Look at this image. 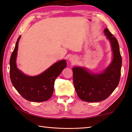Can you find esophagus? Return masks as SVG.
Returning <instances> with one entry per match:
<instances>
[{
    "label": "esophagus",
    "instance_id": "obj_1",
    "mask_svg": "<svg viewBox=\"0 0 132 132\" xmlns=\"http://www.w3.org/2000/svg\"><path fill=\"white\" fill-rule=\"evenodd\" d=\"M70 61H72V60H70Z\"/></svg>",
    "mask_w": 132,
    "mask_h": 132
}]
</instances>
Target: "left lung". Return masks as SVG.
<instances>
[{"label": "left lung", "mask_w": 132, "mask_h": 132, "mask_svg": "<svg viewBox=\"0 0 132 132\" xmlns=\"http://www.w3.org/2000/svg\"><path fill=\"white\" fill-rule=\"evenodd\" d=\"M105 35L111 42L113 58L110 65L103 73L91 74L82 68H74L73 83L77 95L87 102H98L109 97L118 86L122 65L118 41L109 32L104 29Z\"/></svg>", "instance_id": "obj_1"}]
</instances>
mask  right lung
Instances as JSON below:
<instances>
[{"mask_svg": "<svg viewBox=\"0 0 132 132\" xmlns=\"http://www.w3.org/2000/svg\"><path fill=\"white\" fill-rule=\"evenodd\" d=\"M20 37L16 41L10 61L11 82L17 91L24 99L34 102H45L52 97L55 80L66 67V61L62 60L56 62L37 76H27L16 68V58Z\"/></svg>", "mask_w": 132, "mask_h": 132, "instance_id": "1", "label": "right lung"}]
</instances>
